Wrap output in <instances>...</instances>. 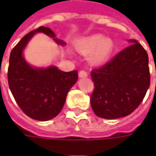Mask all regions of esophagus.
<instances>
[{
	"label": "esophagus",
	"mask_w": 156,
	"mask_h": 156,
	"mask_svg": "<svg viewBox=\"0 0 156 156\" xmlns=\"http://www.w3.org/2000/svg\"><path fill=\"white\" fill-rule=\"evenodd\" d=\"M79 77L80 78H86V77H87V73L84 70H81L79 72Z\"/></svg>",
	"instance_id": "esophagus-1"
}]
</instances>
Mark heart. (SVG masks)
<instances>
[{
  "mask_svg": "<svg viewBox=\"0 0 156 156\" xmlns=\"http://www.w3.org/2000/svg\"><path fill=\"white\" fill-rule=\"evenodd\" d=\"M114 41L101 34H94L76 44V49L83 55H89V61L94 65L105 63L113 54Z\"/></svg>",
  "mask_w": 156,
  "mask_h": 156,
  "instance_id": "1",
  "label": "heart"
}]
</instances>
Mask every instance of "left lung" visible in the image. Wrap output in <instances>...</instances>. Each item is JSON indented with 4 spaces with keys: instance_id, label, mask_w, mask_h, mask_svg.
Segmentation results:
<instances>
[{
    "instance_id": "obj_1",
    "label": "left lung",
    "mask_w": 156,
    "mask_h": 156,
    "mask_svg": "<svg viewBox=\"0 0 156 156\" xmlns=\"http://www.w3.org/2000/svg\"><path fill=\"white\" fill-rule=\"evenodd\" d=\"M110 62L93 69L94 89L90 104L94 114L104 119L130 115L141 104L150 85L148 56L136 40Z\"/></svg>"
}]
</instances>
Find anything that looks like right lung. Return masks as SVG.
<instances>
[{"label":"right lung","mask_w":156,"mask_h":156,"mask_svg":"<svg viewBox=\"0 0 156 156\" xmlns=\"http://www.w3.org/2000/svg\"><path fill=\"white\" fill-rule=\"evenodd\" d=\"M36 33H44L59 45L66 44L55 38L49 27H40L27 34L10 53L8 80L21 110L32 119L45 122L62 109L69 89L78 79V71L63 72L55 66L35 68L29 65L23 57V50Z\"/></svg>","instance_id":"1"}]
</instances>
